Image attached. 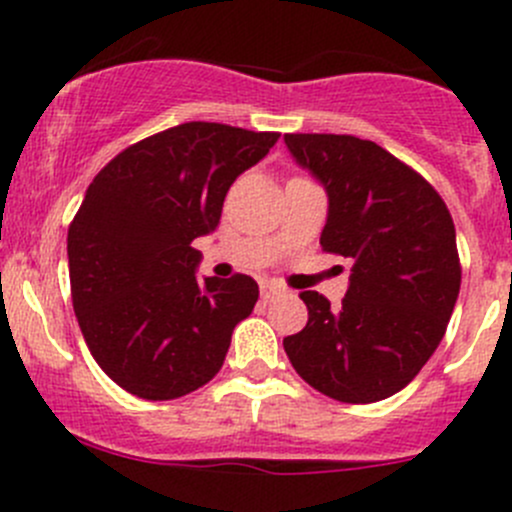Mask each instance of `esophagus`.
Instances as JSON below:
<instances>
[{
	"mask_svg": "<svg viewBox=\"0 0 512 512\" xmlns=\"http://www.w3.org/2000/svg\"><path fill=\"white\" fill-rule=\"evenodd\" d=\"M282 292H285V289H282L280 285H272V282H265V285L260 287V297H262V302H272V299L280 297Z\"/></svg>",
	"mask_w": 512,
	"mask_h": 512,
	"instance_id": "obj_1",
	"label": "esophagus"
}]
</instances>
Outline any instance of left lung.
Returning <instances> with one entry per match:
<instances>
[{
	"mask_svg": "<svg viewBox=\"0 0 512 512\" xmlns=\"http://www.w3.org/2000/svg\"><path fill=\"white\" fill-rule=\"evenodd\" d=\"M285 143L327 193L319 245L352 260L342 307L319 292L299 294L309 322L285 337V352L329 399H389L431 359L456 307L461 262L451 213L416 170L374 141L287 133Z\"/></svg>",
	"mask_w": 512,
	"mask_h": 512,
	"instance_id": "8db88e82",
	"label": "left lung"
}]
</instances>
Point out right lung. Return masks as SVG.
Here are the masks:
<instances>
[{"label":"right lung","instance_id":"obj_1","mask_svg":"<svg viewBox=\"0 0 512 512\" xmlns=\"http://www.w3.org/2000/svg\"><path fill=\"white\" fill-rule=\"evenodd\" d=\"M277 138L180 123L118 153L86 190L66 245L71 299L89 352L128 394L178 399L223 366L260 289L247 275L198 280L193 240L218 227L230 185Z\"/></svg>","mask_w":512,"mask_h":512}]
</instances>
